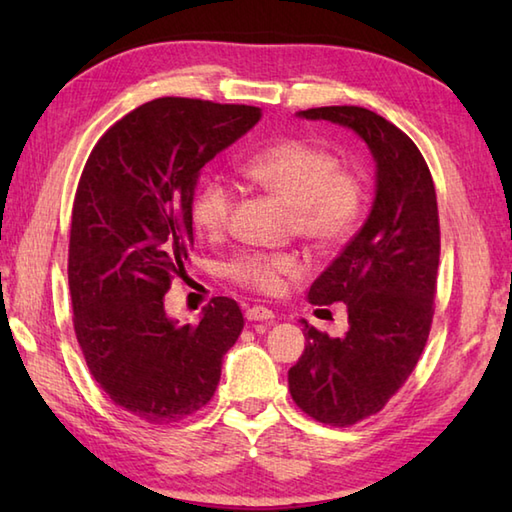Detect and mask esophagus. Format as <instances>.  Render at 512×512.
Here are the masks:
<instances>
[{
  "instance_id": "1",
  "label": "esophagus",
  "mask_w": 512,
  "mask_h": 512,
  "mask_svg": "<svg viewBox=\"0 0 512 512\" xmlns=\"http://www.w3.org/2000/svg\"><path fill=\"white\" fill-rule=\"evenodd\" d=\"M273 317H275V312L264 308V306H253V308L246 310L248 321H270Z\"/></svg>"
}]
</instances>
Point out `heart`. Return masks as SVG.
<instances>
[{
	"instance_id": "obj_1",
	"label": "heart",
	"mask_w": 512,
	"mask_h": 512,
	"mask_svg": "<svg viewBox=\"0 0 512 512\" xmlns=\"http://www.w3.org/2000/svg\"><path fill=\"white\" fill-rule=\"evenodd\" d=\"M242 176L277 195L292 209V233L317 253H332L361 226L369 187L363 173L339 167L332 149L306 138H284L242 162ZM235 189L222 178L204 180L191 200L193 228L206 239H220L231 224ZM295 253H239L226 266L235 284L262 295H281L290 279L303 275Z\"/></svg>"
}]
</instances>
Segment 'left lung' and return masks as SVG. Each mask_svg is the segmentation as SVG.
I'll return each instance as SVG.
<instances>
[{"mask_svg":"<svg viewBox=\"0 0 512 512\" xmlns=\"http://www.w3.org/2000/svg\"><path fill=\"white\" fill-rule=\"evenodd\" d=\"M361 136L376 160V200L361 231L310 288L312 306L343 301L350 330L328 336L306 323V350L290 367V396L330 427L374 416L405 385L427 345L440 262L431 171L416 143L372 110H303Z\"/></svg>","mask_w":512,"mask_h":512,"instance_id":"1","label":"left lung"}]
</instances>
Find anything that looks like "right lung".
I'll return each instance as SVG.
<instances>
[{"mask_svg":"<svg viewBox=\"0 0 512 512\" xmlns=\"http://www.w3.org/2000/svg\"><path fill=\"white\" fill-rule=\"evenodd\" d=\"M259 116L253 105L162 96L107 129L83 167L68 248L74 334L99 387L149 424L202 409L242 334L235 299L213 297L200 323L178 325L162 297L193 246L200 169Z\"/></svg>","mask_w":512,"mask_h":512,"instance_id":"right-lung-1","label":"right lung"}]
</instances>
